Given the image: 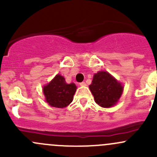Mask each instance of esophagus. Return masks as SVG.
Segmentation results:
<instances>
[{
  "instance_id": "34e87169",
  "label": "esophagus",
  "mask_w": 157,
  "mask_h": 157,
  "mask_svg": "<svg viewBox=\"0 0 157 157\" xmlns=\"http://www.w3.org/2000/svg\"><path fill=\"white\" fill-rule=\"evenodd\" d=\"M80 85L81 86H85L86 84V83H85V82H81V83H80Z\"/></svg>"
}]
</instances>
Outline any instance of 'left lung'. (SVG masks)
Wrapping results in <instances>:
<instances>
[{"label": "left lung", "mask_w": 157, "mask_h": 157, "mask_svg": "<svg viewBox=\"0 0 157 157\" xmlns=\"http://www.w3.org/2000/svg\"><path fill=\"white\" fill-rule=\"evenodd\" d=\"M90 89L96 103L105 108L115 105L123 91L121 83L105 71L94 74Z\"/></svg>", "instance_id": "8db88e82"}]
</instances>
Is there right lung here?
<instances>
[{
    "label": "right lung",
    "instance_id": "obj_1",
    "mask_svg": "<svg viewBox=\"0 0 157 157\" xmlns=\"http://www.w3.org/2000/svg\"><path fill=\"white\" fill-rule=\"evenodd\" d=\"M76 89L74 83L67 84L64 77L58 74L50 83L44 86L43 93L51 106L64 108L72 102Z\"/></svg>",
    "mask_w": 157,
    "mask_h": 157
}]
</instances>
